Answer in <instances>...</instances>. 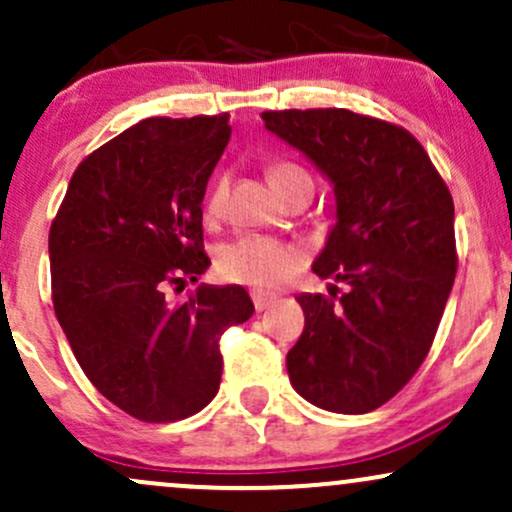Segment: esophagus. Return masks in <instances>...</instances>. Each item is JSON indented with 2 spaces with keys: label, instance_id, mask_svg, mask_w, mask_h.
I'll list each match as a JSON object with an SVG mask.
<instances>
[{
  "label": "esophagus",
  "instance_id": "1",
  "mask_svg": "<svg viewBox=\"0 0 512 512\" xmlns=\"http://www.w3.org/2000/svg\"><path fill=\"white\" fill-rule=\"evenodd\" d=\"M252 303H255V310H257V313H262V310H267L269 305H274V303H276V296H274V293L252 291Z\"/></svg>",
  "mask_w": 512,
  "mask_h": 512
}]
</instances>
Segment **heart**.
<instances>
[{
	"mask_svg": "<svg viewBox=\"0 0 512 512\" xmlns=\"http://www.w3.org/2000/svg\"><path fill=\"white\" fill-rule=\"evenodd\" d=\"M267 178L279 195L301 182H313L310 175L293 161H272L267 166ZM228 175H216L204 195V216L209 221L219 219L226 209ZM303 264V252L293 243H284L269 236H243L219 252L216 269L221 279L233 284H245L252 289H279Z\"/></svg>",
	"mask_w": 512,
	"mask_h": 512,
	"instance_id": "obj_1",
	"label": "heart"
}]
</instances>
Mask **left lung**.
<instances>
[{"mask_svg": "<svg viewBox=\"0 0 512 512\" xmlns=\"http://www.w3.org/2000/svg\"><path fill=\"white\" fill-rule=\"evenodd\" d=\"M264 127L303 151L334 185L337 223L313 264L346 284L296 296L301 339L291 385L315 407L366 414L414 378L457 272L455 204L414 134L344 108L267 110Z\"/></svg>", "mask_w": 512, "mask_h": 512, "instance_id": "obj_1", "label": "left lung"}]
</instances>
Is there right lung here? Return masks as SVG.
<instances>
[{
  "label": "right lung",
  "instance_id": "obj_1",
  "mask_svg": "<svg viewBox=\"0 0 512 512\" xmlns=\"http://www.w3.org/2000/svg\"><path fill=\"white\" fill-rule=\"evenodd\" d=\"M228 113L149 117L88 154L50 226L52 305L86 378L149 424L219 392L221 334L255 313L243 286H168L209 267L202 199L231 139Z\"/></svg>",
  "mask_w": 512,
  "mask_h": 512
}]
</instances>
